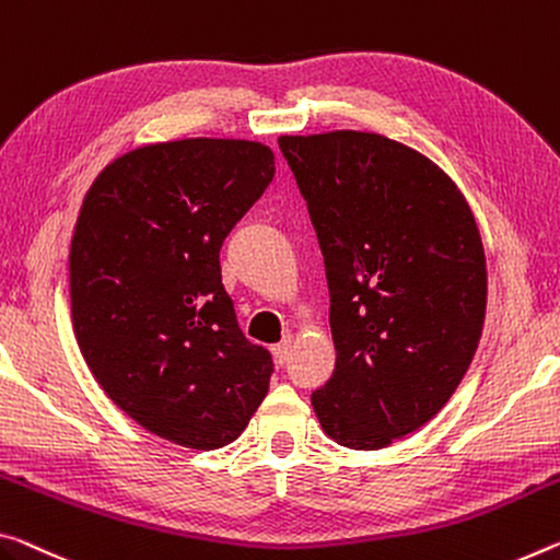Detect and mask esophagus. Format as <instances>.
<instances>
[{
  "mask_svg": "<svg viewBox=\"0 0 560 560\" xmlns=\"http://www.w3.org/2000/svg\"><path fill=\"white\" fill-rule=\"evenodd\" d=\"M271 353H273V359H277L279 366H283V363L289 361V353H291V339H283L281 343L273 346Z\"/></svg>",
  "mask_w": 560,
  "mask_h": 560,
  "instance_id": "1",
  "label": "esophagus"
}]
</instances>
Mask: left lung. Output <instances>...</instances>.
<instances>
[{
  "instance_id": "8db88e82",
  "label": "left lung",
  "mask_w": 560,
  "mask_h": 560,
  "mask_svg": "<svg viewBox=\"0 0 560 560\" xmlns=\"http://www.w3.org/2000/svg\"><path fill=\"white\" fill-rule=\"evenodd\" d=\"M324 254L336 366L312 394L346 448L376 451L436 416L486 316L476 219L436 164L366 131L281 137Z\"/></svg>"
}]
</instances>
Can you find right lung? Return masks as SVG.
Returning a JSON list of instances; mask_svg holds the SVG:
<instances>
[{"label": "right lung", "instance_id": "obj_1", "mask_svg": "<svg viewBox=\"0 0 560 560\" xmlns=\"http://www.w3.org/2000/svg\"><path fill=\"white\" fill-rule=\"evenodd\" d=\"M271 179L256 141H166L112 162L79 211L69 296L86 366L124 413L186 448L238 439L269 392L273 359L238 328L219 252Z\"/></svg>", "mask_w": 560, "mask_h": 560}]
</instances>
